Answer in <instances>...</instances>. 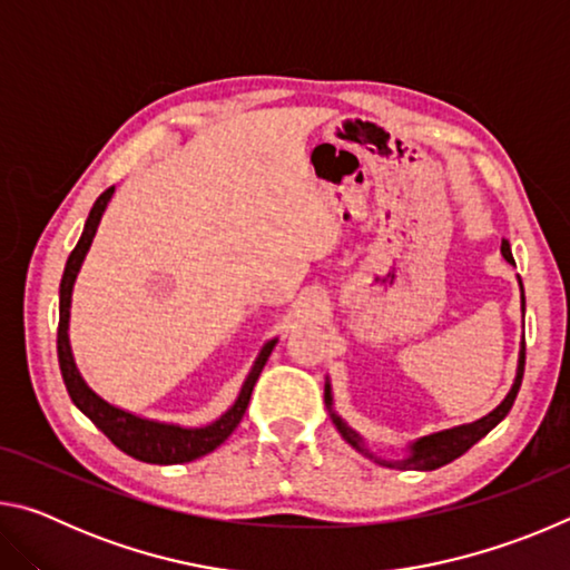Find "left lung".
<instances>
[{
	"label": "left lung",
	"mask_w": 570,
	"mask_h": 570,
	"mask_svg": "<svg viewBox=\"0 0 570 570\" xmlns=\"http://www.w3.org/2000/svg\"><path fill=\"white\" fill-rule=\"evenodd\" d=\"M500 254L505 256V262L513 264V254H510V244L503 238V244H500ZM520 284V312L525 314V294H523V282L518 278ZM523 366H525V342H520V352H518V370H515V380H513V387L505 394V400L498 404L493 412H488L485 417H480L475 422H468V424H458V428H450V430H440V432H432V435H424L417 438L414 442L407 445V455L402 460H384L380 455H374V452L366 448V442L362 440V435L356 430H352L350 424H346L340 414L334 410V394H332V382L326 377L324 382V402H326V410H330V417L334 422V428L340 430V435L350 442V445L362 452L364 458H370L372 462H377L382 468H397V470H438L442 465H448V462L458 460L462 452H468L472 445H475L478 440H482L488 435L490 430L495 428L500 420H505V414L513 407V402L518 397V390H520V382H523Z\"/></svg>",
	"instance_id": "left-lung-1"
}]
</instances>
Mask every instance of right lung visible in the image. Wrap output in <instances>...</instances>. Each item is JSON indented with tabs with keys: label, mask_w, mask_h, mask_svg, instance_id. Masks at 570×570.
Here are the masks:
<instances>
[{
	"label": "right lung",
	"mask_w": 570,
	"mask_h": 570,
	"mask_svg": "<svg viewBox=\"0 0 570 570\" xmlns=\"http://www.w3.org/2000/svg\"><path fill=\"white\" fill-rule=\"evenodd\" d=\"M115 188H108L102 196L95 200L88 220H85L82 236L72 248L70 258L65 264V274L60 282V326H57V360H60V372L65 380L67 394L77 410H80L85 417H88L95 428H98L105 438H108L115 448H120L125 455H130L140 462H150V465H178V462H190L196 458H204L208 452H214L220 442H226L230 432L238 428L240 417L248 407L250 392H254V384L262 374L264 364L268 356H272L278 336L268 340L262 352H258L254 366H250L244 384H240V392L236 402L220 414L218 420L204 428H183V424L173 422H158L150 417H140V414L128 412L122 407H115L108 400H102L98 392H95L85 377L77 370L72 346H70V306H72V288L75 278L80 274L85 256L92 246V238L98 234L100 218L108 208Z\"/></svg>",
	"instance_id": "add662e5"
}]
</instances>
